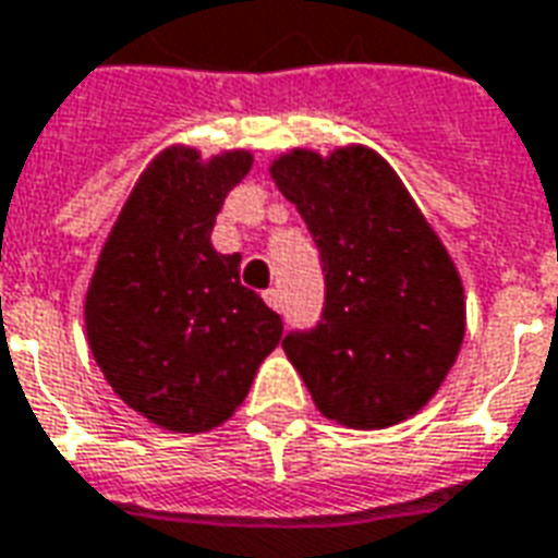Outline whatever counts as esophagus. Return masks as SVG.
<instances>
[{
  "mask_svg": "<svg viewBox=\"0 0 558 558\" xmlns=\"http://www.w3.org/2000/svg\"><path fill=\"white\" fill-rule=\"evenodd\" d=\"M264 303L274 308V312H279L282 308V294L276 288H270V291H264Z\"/></svg>",
  "mask_w": 558,
  "mask_h": 558,
  "instance_id": "obj_1",
  "label": "esophagus"
}]
</instances>
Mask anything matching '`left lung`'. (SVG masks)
<instances>
[{
    "mask_svg": "<svg viewBox=\"0 0 558 558\" xmlns=\"http://www.w3.org/2000/svg\"><path fill=\"white\" fill-rule=\"evenodd\" d=\"M279 193L306 219L327 274L312 332L282 348L315 408L344 428L416 416L461 353L466 296L458 267L416 198L368 145L270 160Z\"/></svg>",
    "mask_w": 558,
    "mask_h": 558,
    "instance_id": "obj_1",
    "label": "left lung"
}]
</instances>
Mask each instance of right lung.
I'll list each match as a JSON object with an SVG mask.
<instances>
[{"instance_id": "add662e5", "label": "right lung", "mask_w": 558, "mask_h": 558, "mask_svg": "<svg viewBox=\"0 0 558 558\" xmlns=\"http://www.w3.org/2000/svg\"><path fill=\"white\" fill-rule=\"evenodd\" d=\"M252 150L202 157L169 145L145 166L112 222L83 303L88 348L130 410L172 434L234 416L282 320L240 284V255L210 231Z\"/></svg>"}]
</instances>
